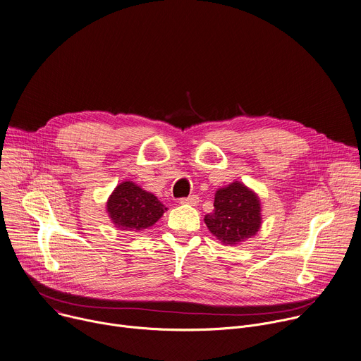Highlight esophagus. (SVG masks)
<instances>
[{
  "mask_svg": "<svg viewBox=\"0 0 361 361\" xmlns=\"http://www.w3.org/2000/svg\"><path fill=\"white\" fill-rule=\"evenodd\" d=\"M179 202H180V205H192V207H195L196 204H199V197L196 195H190L188 197H182Z\"/></svg>",
  "mask_w": 361,
  "mask_h": 361,
  "instance_id": "obj_1",
  "label": "esophagus"
}]
</instances>
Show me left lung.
I'll return each instance as SVG.
<instances>
[{
  "label": "left lung",
  "mask_w": 361,
  "mask_h": 361,
  "mask_svg": "<svg viewBox=\"0 0 361 361\" xmlns=\"http://www.w3.org/2000/svg\"><path fill=\"white\" fill-rule=\"evenodd\" d=\"M214 208L204 221L225 247L241 245L254 238L262 225L259 196L243 182L233 180L219 188L215 192Z\"/></svg>",
  "instance_id": "obj_1"
}]
</instances>
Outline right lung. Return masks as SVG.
Listing matches in <instances>:
<instances>
[{"mask_svg":"<svg viewBox=\"0 0 361 361\" xmlns=\"http://www.w3.org/2000/svg\"><path fill=\"white\" fill-rule=\"evenodd\" d=\"M168 208L132 180L118 183L106 202V212L117 229L140 232L153 226Z\"/></svg>","mask_w":361,"mask_h":361,"instance_id":"add662e5","label":"right lung"}]
</instances>
